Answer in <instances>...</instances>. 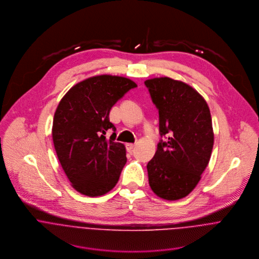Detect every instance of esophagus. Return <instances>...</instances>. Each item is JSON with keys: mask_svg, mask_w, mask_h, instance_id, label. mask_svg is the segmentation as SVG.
<instances>
[{"mask_svg": "<svg viewBox=\"0 0 259 259\" xmlns=\"http://www.w3.org/2000/svg\"><path fill=\"white\" fill-rule=\"evenodd\" d=\"M134 148H135V145H134V144H126V149H127V151H132Z\"/></svg>", "mask_w": 259, "mask_h": 259, "instance_id": "esophagus-1", "label": "esophagus"}]
</instances>
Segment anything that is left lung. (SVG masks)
Returning a JSON list of instances; mask_svg holds the SVG:
<instances>
[{
	"label": "left lung",
	"instance_id": "left-lung-1",
	"mask_svg": "<svg viewBox=\"0 0 259 259\" xmlns=\"http://www.w3.org/2000/svg\"><path fill=\"white\" fill-rule=\"evenodd\" d=\"M159 113L160 142L147 165L148 184L160 198L178 200L199 183L213 148L207 103L192 87L167 76L145 81Z\"/></svg>",
	"mask_w": 259,
	"mask_h": 259
}]
</instances>
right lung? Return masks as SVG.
I'll return each instance as SVG.
<instances>
[{"mask_svg": "<svg viewBox=\"0 0 259 259\" xmlns=\"http://www.w3.org/2000/svg\"><path fill=\"white\" fill-rule=\"evenodd\" d=\"M136 87L124 76L95 75L74 84L59 103L53 120V142L60 163L77 192L101 196L117 184L126 156L122 144L106 138L110 128L115 131L110 111Z\"/></svg>", "mask_w": 259, "mask_h": 259, "instance_id": "right-lung-1", "label": "right lung"}]
</instances>
